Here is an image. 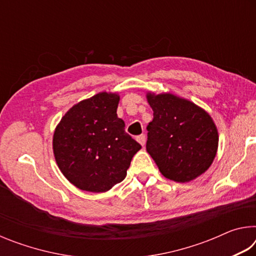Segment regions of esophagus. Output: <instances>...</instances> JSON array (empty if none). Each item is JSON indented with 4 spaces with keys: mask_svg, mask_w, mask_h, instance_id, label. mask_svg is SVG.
<instances>
[{
    "mask_svg": "<svg viewBox=\"0 0 256 256\" xmlns=\"http://www.w3.org/2000/svg\"><path fill=\"white\" fill-rule=\"evenodd\" d=\"M136 141H138V144H140L141 146H144V144H146V136H144V134H141V136H136Z\"/></svg>",
    "mask_w": 256,
    "mask_h": 256,
    "instance_id": "34e87169",
    "label": "esophagus"
}]
</instances>
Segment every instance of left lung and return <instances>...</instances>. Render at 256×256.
Instances as JSON below:
<instances>
[{
    "label": "left lung",
    "mask_w": 256,
    "mask_h": 256,
    "mask_svg": "<svg viewBox=\"0 0 256 256\" xmlns=\"http://www.w3.org/2000/svg\"><path fill=\"white\" fill-rule=\"evenodd\" d=\"M154 110L146 151L166 178L186 183L209 170L219 136L209 112L170 92H146Z\"/></svg>",
    "instance_id": "obj_1"
}]
</instances>
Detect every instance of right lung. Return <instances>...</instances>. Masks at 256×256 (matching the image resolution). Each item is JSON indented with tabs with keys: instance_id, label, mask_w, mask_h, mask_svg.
<instances>
[{
	"instance_id": "1",
	"label": "right lung",
	"mask_w": 256,
	"mask_h": 256,
	"mask_svg": "<svg viewBox=\"0 0 256 256\" xmlns=\"http://www.w3.org/2000/svg\"><path fill=\"white\" fill-rule=\"evenodd\" d=\"M118 94L99 92L72 106L55 128L56 164L78 188L110 190L125 178L133 156L141 149L118 118Z\"/></svg>"
}]
</instances>
